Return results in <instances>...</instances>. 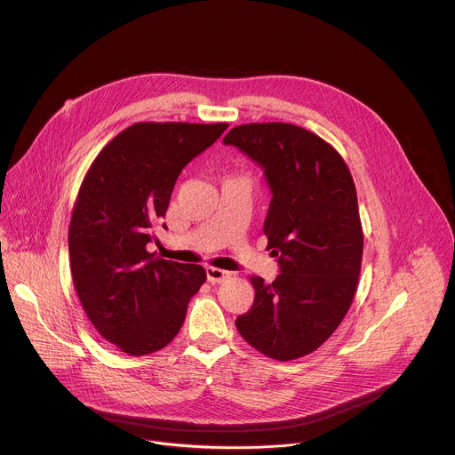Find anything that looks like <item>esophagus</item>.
<instances>
[{
    "instance_id": "34e87169",
    "label": "esophagus",
    "mask_w": 455,
    "mask_h": 455,
    "mask_svg": "<svg viewBox=\"0 0 455 455\" xmlns=\"http://www.w3.org/2000/svg\"><path fill=\"white\" fill-rule=\"evenodd\" d=\"M205 272H207V279H209V283H212V284H216V283H223L225 279H228V277H230V272H225V270H221V268H214V267H209Z\"/></svg>"
}]
</instances>
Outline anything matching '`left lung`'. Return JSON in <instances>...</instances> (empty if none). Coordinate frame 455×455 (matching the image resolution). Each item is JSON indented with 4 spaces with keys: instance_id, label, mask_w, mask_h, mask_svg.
<instances>
[{
    "instance_id": "8db88e82",
    "label": "left lung",
    "mask_w": 455,
    "mask_h": 455,
    "mask_svg": "<svg viewBox=\"0 0 455 455\" xmlns=\"http://www.w3.org/2000/svg\"><path fill=\"white\" fill-rule=\"evenodd\" d=\"M223 142L265 169L263 230L281 267L272 284L250 277L255 299L235 328L274 360L306 356L335 333L356 293L363 232L353 176L333 146L293 124H243Z\"/></svg>"
}]
</instances>
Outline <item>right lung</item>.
Listing matches in <instances>:
<instances>
[{
  "label": "right lung",
  "instance_id": "obj_1",
  "mask_svg": "<svg viewBox=\"0 0 455 455\" xmlns=\"http://www.w3.org/2000/svg\"><path fill=\"white\" fill-rule=\"evenodd\" d=\"M228 124L137 122L90 165L68 230L70 268L95 330L116 349L142 356L183 326L188 300L207 274L148 251L181 169Z\"/></svg>",
  "mask_w": 455,
  "mask_h": 455
}]
</instances>
